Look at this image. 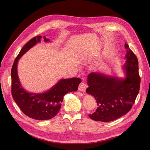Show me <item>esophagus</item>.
<instances>
[{
  "mask_svg": "<svg viewBox=\"0 0 150 150\" xmlns=\"http://www.w3.org/2000/svg\"><path fill=\"white\" fill-rule=\"evenodd\" d=\"M88 85L87 83H85L83 82H82L79 83V87H78V90L80 91H83L84 92L85 90H86V88H87Z\"/></svg>",
  "mask_w": 150,
  "mask_h": 150,
  "instance_id": "34e87169",
  "label": "esophagus"
}]
</instances>
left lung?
<instances>
[{
    "label": "left lung",
    "mask_w": 150,
    "mask_h": 150,
    "mask_svg": "<svg viewBox=\"0 0 150 150\" xmlns=\"http://www.w3.org/2000/svg\"><path fill=\"white\" fill-rule=\"evenodd\" d=\"M126 63L123 66L126 77L119 79L98 72L90 73L88 78V94L94 96L98 108L89 117L96 121L109 122L129 112L135 103L140 88L138 61L127 44Z\"/></svg>",
    "instance_id": "1"
}]
</instances>
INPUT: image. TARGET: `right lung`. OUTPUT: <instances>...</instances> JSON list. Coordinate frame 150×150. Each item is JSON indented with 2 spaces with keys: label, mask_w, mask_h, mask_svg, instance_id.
Wrapping results in <instances>:
<instances>
[{
  "label": "right lung",
  "mask_w": 150,
  "mask_h": 150,
  "mask_svg": "<svg viewBox=\"0 0 150 150\" xmlns=\"http://www.w3.org/2000/svg\"><path fill=\"white\" fill-rule=\"evenodd\" d=\"M41 38V36L37 35L27 42L16 57L11 69V92L13 98L25 115L38 120L54 117L60 110L63 96L68 92L77 91L81 82V79L78 78L62 79L48 91L41 94L29 93L23 88L17 74L18 60L37 42H40ZM44 41H49V39L44 36Z\"/></svg>",
  "instance_id": "right-lung-1"
}]
</instances>
